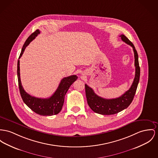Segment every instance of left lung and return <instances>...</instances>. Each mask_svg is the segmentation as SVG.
<instances>
[{
    "mask_svg": "<svg viewBox=\"0 0 158 158\" xmlns=\"http://www.w3.org/2000/svg\"><path fill=\"white\" fill-rule=\"evenodd\" d=\"M120 37H121L123 42L133 48L134 53L135 75L130 89L118 98L114 99H105L98 96L91 87L85 84V95L88 105L94 112L102 115L117 114L128 107L134 99L139 80L140 68L137 50L133 44L124 35H121Z\"/></svg>",
    "mask_w": 158,
    "mask_h": 158,
    "instance_id": "1",
    "label": "left lung"
}]
</instances>
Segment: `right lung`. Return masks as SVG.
<instances>
[{
	"label": "right lung",
	"instance_id": "add662e5",
	"mask_svg": "<svg viewBox=\"0 0 158 158\" xmlns=\"http://www.w3.org/2000/svg\"><path fill=\"white\" fill-rule=\"evenodd\" d=\"M40 33V30L37 29L32 33L26 40L21 49L19 56L20 58L25 50L26 47L33 41L38 34ZM17 77L19 85V90L23 102L29 106L33 111L41 116H53L57 114L62 110L64 103V96L68 92L70 86L78 78L75 75L64 77L61 80L59 87L56 92L51 97L48 98H38L28 94L24 90L20 80V60L17 63Z\"/></svg>",
	"mask_w": 158,
	"mask_h": 158
}]
</instances>
